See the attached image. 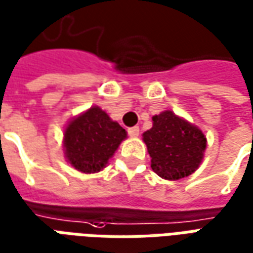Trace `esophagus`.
Here are the masks:
<instances>
[{"label":"esophagus","mask_w":253,"mask_h":253,"mask_svg":"<svg viewBox=\"0 0 253 253\" xmlns=\"http://www.w3.org/2000/svg\"><path fill=\"white\" fill-rule=\"evenodd\" d=\"M127 131H128V135H130L131 138H137L138 135H139V127H138V126L130 127V128H128Z\"/></svg>","instance_id":"34e87169"}]
</instances>
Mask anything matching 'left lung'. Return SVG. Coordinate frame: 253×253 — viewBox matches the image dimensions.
I'll return each instance as SVG.
<instances>
[{"mask_svg":"<svg viewBox=\"0 0 253 253\" xmlns=\"http://www.w3.org/2000/svg\"><path fill=\"white\" fill-rule=\"evenodd\" d=\"M152 121V128L142 134L152 169L165 180H180L192 175L205 157V132L169 110L154 115Z\"/></svg>","mask_w":253,"mask_h":253,"instance_id":"obj_1","label":"left lung"}]
</instances>
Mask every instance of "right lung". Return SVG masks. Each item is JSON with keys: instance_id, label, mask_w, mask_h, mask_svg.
Masks as SVG:
<instances>
[{"instance_id": "right-lung-1", "label": "right lung", "mask_w": 253, "mask_h": 253, "mask_svg": "<svg viewBox=\"0 0 253 253\" xmlns=\"http://www.w3.org/2000/svg\"><path fill=\"white\" fill-rule=\"evenodd\" d=\"M127 132L110 115L92 105L69 121L63 130L65 159L81 173H97L108 164Z\"/></svg>"}]
</instances>
